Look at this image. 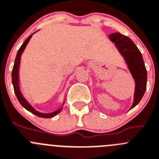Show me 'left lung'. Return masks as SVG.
<instances>
[{"label": "left lung", "instance_id": "obj_1", "mask_svg": "<svg viewBox=\"0 0 159 159\" xmlns=\"http://www.w3.org/2000/svg\"><path fill=\"white\" fill-rule=\"evenodd\" d=\"M109 37L124 56L135 80L136 88L134 100L130 108L132 109L141 101L147 87V70L143 61V57L137 46L129 37L122 35L120 32L109 34Z\"/></svg>", "mask_w": 159, "mask_h": 159}]
</instances>
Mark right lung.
Returning a JSON list of instances; mask_svg holds the SVG:
<instances>
[{
    "mask_svg": "<svg viewBox=\"0 0 159 159\" xmlns=\"http://www.w3.org/2000/svg\"><path fill=\"white\" fill-rule=\"evenodd\" d=\"M32 36V34L29 35V36L26 39L25 41L23 43L21 47H20V49L18 50V53H17V55H16V57H15V64H14V67H13V69H12V73H11V79H12V84H13V87H14V91H15V95H16V97L17 98H18V102L21 103V105L25 108V109H26L28 111L31 112L32 113L35 114V116H37L39 117H42V118H51V117L54 116H56L57 114L59 113V112H61V109H62V108L58 109V110L55 111V112H51V113H41V112H38V111L35 110V109H33V108L29 105V103L26 101L25 98L23 97V95H21V92H20L19 85H18V69H19L20 60H21V53H22V52L24 51L26 45H27L28 43L29 42V40H30V39Z\"/></svg>",
    "mask_w": 159,
    "mask_h": 159,
    "instance_id": "right-lung-1",
    "label": "right lung"
}]
</instances>
